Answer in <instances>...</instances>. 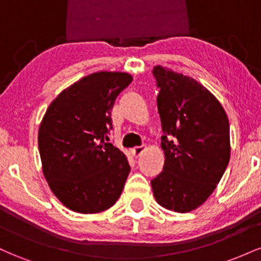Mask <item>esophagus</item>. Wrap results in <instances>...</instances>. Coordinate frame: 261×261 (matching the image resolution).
<instances>
[{"label":"esophagus","instance_id":"esophagus-1","mask_svg":"<svg viewBox=\"0 0 261 261\" xmlns=\"http://www.w3.org/2000/svg\"><path fill=\"white\" fill-rule=\"evenodd\" d=\"M146 149V146H137V147H134L131 149V152H133V154L135 157H140L141 153H142L143 151Z\"/></svg>","mask_w":261,"mask_h":261}]
</instances>
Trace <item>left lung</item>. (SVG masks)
I'll return each mask as SVG.
<instances>
[{"instance_id":"8db88e82","label":"left lung","mask_w":261,"mask_h":261,"mask_svg":"<svg viewBox=\"0 0 261 261\" xmlns=\"http://www.w3.org/2000/svg\"><path fill=\"white\" fill-rule=\"evenodd\" d=\"M163 172L151 180L155 201L190 212L214 193L229 162V122L220 101L188 76L155 66Z\"/></svg>"}]
</instances>
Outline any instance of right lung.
Segmentation results:
<instances>
[{
  "label": "right lung",
  "mask_w": 261,
  "mask_h": 261,
  "mask_svg": "<svg viewBox=\"0 0 261 261\" xmlns=\"http://www.w3.org/2000/svg\"><path fill=\"white\" fill-rule=\"evenodd\" d=\"M133 77L95 72L62 91L47 108L38 145L43 173L55 196L80 214L112 207L124 189L130 166L109 141L112 109Z\"/></svg>",
  "instance_id": "right-lung-1"
}]
</instances>
